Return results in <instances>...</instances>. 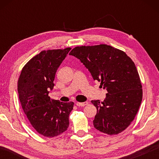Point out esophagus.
I'll return each instance as SVG.
<instances>
[{
    "mask_svg": "<svg viewBox=\"0 0 159 159\" xmlns=\"http://www.w3.org/2000/svg\"><path fill=\"white\" fill-rule=\"evenodd\" d=\"M88 102H76V105L78 107H84L87 105Z\"/></svg>",
    "mask_w": 159,
    "mask_h": 159,
    "instance_id": "esophagus-1",
    "label": "esophagus"
}]
</instances>
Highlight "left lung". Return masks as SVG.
<instances>
[{
  "label": "left lung",
  "instance_id": "obj_1",
  "mask_svg": "<svg viewBox=\"0 0 159 159\" xmlns=\"http://www.w3.org/2000/svg\"><path fill=\"white\" fill-rule=\"evenodd\" d=\"M69 55L80 60L93 79L107 88L103 102L91 101L97 108L94 127L110 135L125 130L142 99L140 78L133 61L125 52L106 44L78 46Z\"/></svg>",
  "mask_w": 159,
  "mask_h": 159
}]
</instances>
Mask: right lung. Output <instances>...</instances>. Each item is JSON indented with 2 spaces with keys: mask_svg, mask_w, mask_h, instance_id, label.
<instances>
[{
  "mask_svg": "<svg viewBox=\"0 0 159 159\" xmlns=\"http://www.w3.org/2000/svg\"><path fill=\"white\" fill-rule=\"evenodd\" d=\"M71 48L43 50L32 57L21 70L17 82L19 99L29 121L39 134L54 138L65 132L74 102L51 100L58 67Z\"/></svg>",
  "mask_w": 159,
  "mask_h": 159,
  "instance_id": "add662e5",
  "label": "right lung"
}]
</instances>
